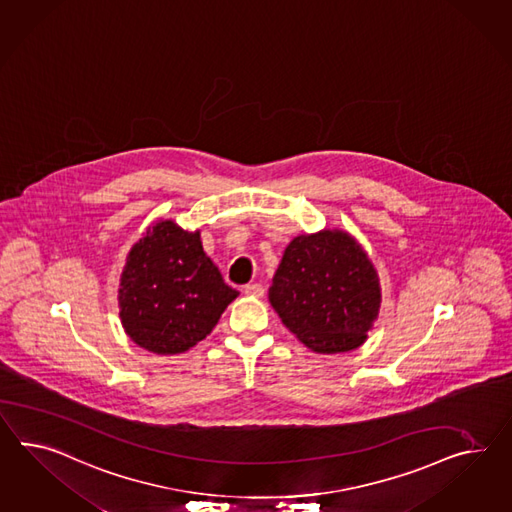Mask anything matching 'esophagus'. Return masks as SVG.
I'll list each match as a JSON object with an SVG mask.
<instances>
[{
    "label": "esophagus",
    "instance_id": "34e87169",
    "mask_svg": "<svg viewBox=\"0 0 512 512\" xmlns=\"http://www.w3.org/2000/svg\"><path fill=\"white\" fill-rule=\"evenodd\" d=\"M245 293H247V295H250V297H263L265 289H263L262 284L254 282V284H247V286H245Z\"/></svg>",
    "mask_w": 512,
    "mask_h": 512
}]
</instances>
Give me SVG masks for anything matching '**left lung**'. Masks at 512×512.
<instances>
[{"mask_svg": "<svg viewBox=\"0 0 512 512\" xmlns=\"http://www.w3.org/2000/svg\"><path fill=\"white\" fill-rule=\"evenodd\" d=\"M269 301L306 347L345 353L366 341L379 315V278L353 237L323 230L289 243Z\"/></svg>", "mask_w": 512, "mask_h": 512, "instance_id": "left-lung-1", "label": "left lung"}]
</instances>
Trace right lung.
I'll use <instances>...</instances> for the list:
<instances>
[{
  "label": "right lung",
  "mask_w": 512,
  "mask_h": 512,
  "mask_svg": "<svg viewBox=\"0 0 512 512\" xmlns=\"http://www.w3.org/2000/svg\"><path fill=\"white\" fill-rule=\"evenodd\" d=\"M237 295L206 256L198 232L161 221L128 254L118 289L120 321L146 351L184 353L210 334Z\"/></svg>",
  "instance_id": "1"
}]
</instances>
